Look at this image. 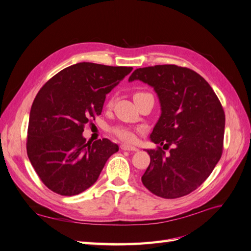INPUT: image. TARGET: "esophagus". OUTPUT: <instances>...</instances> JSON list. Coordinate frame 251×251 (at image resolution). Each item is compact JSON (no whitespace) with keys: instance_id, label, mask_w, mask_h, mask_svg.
I'll use <instances>...</instances> for the list:
<instances>
[{"instance_id":"1","label":"esophagus","mask_w":251,"mask_h":251,"mask_svg":"<svg viewBox=\"0 0 251 251\" xmlns=\"http://www.w3.org/2000/svg\"><path fill=\"white\" fill-rule=\"evenodd\" d=\"M120 149L123 150V151H138V149H137V148L132 147V146H127V144H121V146H120Z\"/></svg>"}]
</instances>
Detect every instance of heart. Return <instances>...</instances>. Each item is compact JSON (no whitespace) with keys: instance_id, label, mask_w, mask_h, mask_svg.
Listing matches in <instances>:
<instances>
[{"instance_id":"obj_1","label":"heart","mask_w":251,"mask_h":251,"mask_svg":"<svg viewBox=\"0 0 251 251\" xmlns=\"http://www.w3.org/2000/svg\"><path fill=\"white\" fill-rule=\"evenodd\" d=\"M112 131L116 137H118L120 140H123V141L134 142L136 140V133L130 127L118 126L114 127Z\"/></svg>"}]
</instances>
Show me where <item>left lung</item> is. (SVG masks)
<instances>
[{"instance_id":"obj_1","label":"left lung","mask_w":251,"mask_h":251,"mask_svg":"<svg viewBox=\"0 0 251 251\" xmlns=\"http://www.w3.org/2000/svg\"><path fill=\"white\" fill-rule=\"evenodd\" d=\"M133 80L153 87L161 107L150 136L159 147L147 150L151 162L141 177L143 185L164 199L191 194L208 178L222 156L225 114L221 102L209 83L188 68H139L128 78ZM170 146L165 155L163 150Z\"/></svg>"}]
</instances>
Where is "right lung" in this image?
I'll return each instance as SVG.
<instances>
[{
	"mask_svg": "<svg viewBox=\"0 0 251 251\" xmlns=\"http://www.w3.org/2000/svg\"><path fill=\"white\" fill-rule=\"evenodd\" d=\"M133 70L78 63L49 79L30 110L27 155L52 192L74 196L92 186L118 146L107 138L86 141L85 125L100 115L105 95Z\"/></svg>",
	"mask_w": 251,
	"mask_h": 251,
	"instance_id": "obj_1",
	"label": "right lung"
}]
</instances>
